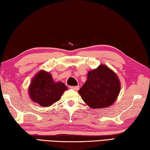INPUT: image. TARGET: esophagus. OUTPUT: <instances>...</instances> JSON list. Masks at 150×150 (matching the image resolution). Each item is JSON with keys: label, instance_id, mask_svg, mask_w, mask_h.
Returning a JSON list of instances; mask_svg holds the SVG:
<instances>
[{"label": "esophagus", "instance_id": "obj_1", "mask_svg": "<svg viewBox=\"0 0 150 150\" xmlns=\"http://www.w3.org/2000/svg\"><path fill=\"white\" fill-rule=\"evenodd\" d=\"M70 88L75 91H77L79 88V86H71Z\"/></svg>", "mask_w": 150, "mask_h": 150}]
</instances>
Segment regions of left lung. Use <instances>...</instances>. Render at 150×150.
Masks as SVG:
<instances>
[{
    "label": "left lung",
    "mask_w": 150,
    "mask_h": 150,
    "mask_svg": "<svg viewBox=\"0 0 150 150\" xmlns=\"http://www.w3.org/2000/svg\"><path fill=\"white\" fill-rule=\"evenodd\" d=\"M120 85L117 76L108 67L101 65L88 73L87 80L79 93L92 108L110 106L120 93Z\"/></svg>",
    "instance_id": "1"
}]
</instances>
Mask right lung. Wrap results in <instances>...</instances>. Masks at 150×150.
<instances>
[{"label": "right lung", "mask_w": 150, "mask_h": 150, "mask_svg": "<svg viewBox=\"0 0 150 150\" xmlns=\"http://www.w3.org/2000/svg\"><path fill=\"white\" fill-rule=\"evenodd\" d=\"M67 88L62 82L55 83L49 73L41 71L32 79L29 94L33 101L47 107L59 100Z\"/></svg>", "instance_id": "add662e5"}]
</instances>
